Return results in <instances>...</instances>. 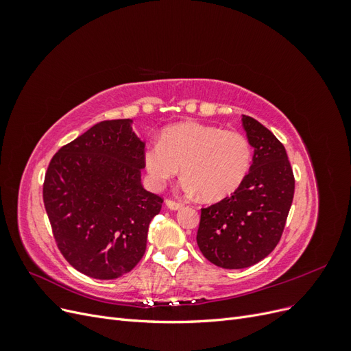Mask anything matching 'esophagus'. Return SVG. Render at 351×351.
Listing matches in <instances>:
<instances>
[{"instance_id": "obj_1", "label": "esophagus", "mask_w": 351, "mask_h": 351, "mask_svg": "<svg viewBox=\"0 0 351 351\" xmlns=\"http://www.w3.org/2000/svg\"><path fill=\"white\" fill-rule=\"evenodd\" d=\"M165 205H167L168 209H171V210H178V209L183 208V204H180V202H176V200H171V199H167Z\"/></svg>"}]
</instances>
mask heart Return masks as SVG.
<instances>
[{"label":"heart","instance_id":"b5f03b06","mask_svg":"<svg viewBox=\"0 0 351 351\" xmlns=\"http://www.w3.org/2000/svg\"><path fill=\"white\" fill-rule=\"evenodd\" d=\"M252 164V146L239 132L183 121L168 125L146 146L143 165L155 187L182 171L183 190L215 202L234 193Z\"/></svg>","mask_w":351,"mask_h":351}]
</instances>
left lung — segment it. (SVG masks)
<instances>
[{"label": "left lung", "mask_w": 351, "mask_h": 351, "mask_svg": "<svg viewBox=\"0 0 351 351\" xmlns=\"http://www.w3.org/2000/svg\"><path fill=\"white\" fill-rule=\"evenodd\" d=\"M243 129L253 147L250 171L230 197L202 209L197 246L219 268L241 269L277 246L294 196V176L284 145L252 117Z\"/></svg>", "instance_id": "obj_1"}]
</instances>
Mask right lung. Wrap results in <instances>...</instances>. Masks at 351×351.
I'll return each mask as SVG.
<instances>
[{
  "label": "right lung",
  "instance_id": "add662e5",
  "mask_svg": "<svg viewBox=\"0 0 351 351\" xmlns=\"http://www.w3.org/2000/svg\"><path fill=\"white\" fill-rule=\"evenodd\" d=\"M133 120L95 124L51 159L44 204L62 256L97 280L130 272L162 199L143 189L145 142Z\"/></svg>",
  "mask_w": 351,
  "mask_h": 351
}]
</instances>
